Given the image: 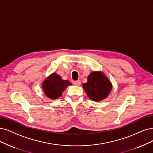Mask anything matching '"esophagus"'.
<instances>
[{
  "instance_id": "esophagus-1",
  "label": "esophagus",
  "mask_w": 153,
  "mask_h": 153,
  "mask_svg": "<svg viewBox=\"0 0 153 153\" xmlns=\"http://www.w3.org/2000/svg\"><path fill=\"white\" fill-rule=\"evenodd\" d=\"M73 83H74V84H75V85H76V86H80L81 84L80 80H77L76 81H74Z\"/></svg>"
}]
</instances>
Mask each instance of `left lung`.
<instances>
[{
    "mask_svg": "<svg viewBox=\"0 0 153 153\" xmlns=\"http://www.w3.org/2000/svg\"><path fill=\"white\" fill-rule=\"evenodd\" d=\"M82 86L88 98L94 101L105 100L112 89L111 81L101 71L91 72L88 76L87 82Z\"/></svg>",
    "mask_w": 153,
    "mask_h": 153,
    "instance_id": "8db88e82",
    "label": "left lung"
}]
</instances>
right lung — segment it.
Segmentation results:
<instances>
[{
	"instance_id": "1",
	"label": "right lung",
	"mask_w": 153,
	"mask_h": 153,
	"mask_svg": "<svg viewBox=\"0 0 153 153\" xmlns=\"http://www.w3.org/2000/svg\"><path fill=\"white\" fill-rule=\"evenodd\" d=\"M71 85V82L62 79L60 75L53 72L43 81L42 87L44 93L48 98L56 100L60 98L64 90Z\"/></svg>"
}]
</instances>
